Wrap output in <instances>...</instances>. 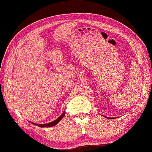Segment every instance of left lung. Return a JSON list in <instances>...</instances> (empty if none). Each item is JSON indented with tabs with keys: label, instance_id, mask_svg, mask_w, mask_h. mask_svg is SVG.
<instances>
[{
	"label": "left lung",
	"instance_id": "8db88e82",
	"mask_svg": "<svg viewBox=\"0 0 152 152\" xmlns=\"http://www.w3.org/2000/svg\"><path fill=\"white\" fill-rule=\"evenodd\" d=\"M106 118H109V117H105ZM109 119H110V118H109ZM111 119H113V118H111Z\"/></svg>",
	"mask_w": 152,
	"mask_h": 152
}]
</instances>
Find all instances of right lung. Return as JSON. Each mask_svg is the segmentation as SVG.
Here are the masks:
<instances>
[{
	"mask_svg": "<svg viewBox=\"0 0 152 152\" xmlns=\"http://www.w3.org/2000/svg\"><path fill=\"white\" fill-rule=\"evenodd\" d=\"M64 115H65V112L63 113V114L61 115V116L60 117H58L57 119H56V121H54L53 122H51V123H47V124H35V123H33V124H34L35 125L38 126V127H53V126L56 125V124H58V123L60 122V121H61V119H62V118L64 117Z\"/></svg>",
	"mask_w": 152,
	"mask_h": 152,
	"instance_id": "obj_1",
	"label": "right lung"
}]
</instances>
